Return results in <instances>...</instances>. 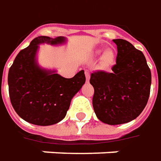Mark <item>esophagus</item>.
<instances>
[{"instance_id": "1", "label": "esophagus", "mask_w": 161, "mask_h": 161, "mask_svg": "<svg viewBox=\"0 0 161 161\" xmlns=\"http://www.w3.org/2000/svg\"><path fill=\"white\" fill-rule=\"evenodd\" d=\"M85 75H86V80H89L90 79V72L88 70H85Z\"/></svg>"}]
</instances>
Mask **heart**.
<instances>
[{"label": "heart", "mask_w": 161, "mask_h": 161, "mask_svg": "<svg viewBox=\"0 0 161 161\" xmlns=\"http://www.w3.org/2000/svg\"><path fill=\"white\" fill-rule=\"evenodd\" d=\"M100 53V51L98 52ZM114 55L113 51L110 49L105 51L103 55H102V62L105 66H110L114 63Z\"/></svg>", "instance_id": "heart-1"}]
</instances>
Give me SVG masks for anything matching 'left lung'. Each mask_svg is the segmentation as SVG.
I'll list each match as a JSON object with an SVG mask.
<instances>
[{
    "mask_svg": "<svg viewBox=\"0 0 161 161\" xmlns=\"http://www.w3.org/2000/svg\"><path fill=\"white\" fill-rule=\"evenodd\" d=\"M117 45L116 64L110 73L91 74L93 107L101 121L109 125L127 123L137 118L148 101L151 70L143 53L123 39L113 40Z\"/></svg>",
    "mask_w": 161,
    "mask_h": 161,
    "instance_id": "left-lung-1",
    "label": "left lung"
}]
</instances>
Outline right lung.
Wrapping results in <instances>:
<instances>
[{"label": "right lung", "mask_w": 161, "mask_h": 161, "mask_svg": "<svg viewBox=\"0 0 161 161\" xmlns=\"http://www.w3.org/2000/svg\"><path fill=\"white\" fill-rule=\"evenodd\" d=\"M64 37L51 39L38 36L20 50L8 71V92L11 104L17 114L28 122L49 126L64 118L73 97L86 81L81 70L71 79L53 72L42 70L35 62L38 44H58Z\"/></svg>", "instance_id": "obj_1"}]
</instances>
